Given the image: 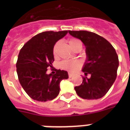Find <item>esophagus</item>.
<instances>
[{
	"label": "esophagus",
	"mask_w": 130,
	"mask_h": 130,
	"mask_svg": "<svg viewBox=\"0 0 130 130\" xmlns=\"http://www.w3.org/2000/svg\"><path fill=\"white\" fill-rule=\"evenodd\" d=\"M68 75H69V77H71L73 75V74L72 73H70V72H69V73H68Z\"/></svg>",
	"instance_id": "34e87169"
}]
</instances>
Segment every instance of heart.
<instances>
[{
  "mask_svg": "<svg viewBox=\"0 0 130 130\" xmlns=\"http://www.w3.org/2000/svg\"><path fill=\"white\" fill-rule=\"evenodd\" d=\"M69 42L70 46L73 49L78 44H82L81 42L79 40L75 39V38H71L69 40ZM59 45V42H57L54 46L53 48V55L56 56L57 53V49ZM61 69L64 70H67L69 71H75L82 66V62L79 60H65L63 61L60 64Z\"/></svg>",
  "mask_w": 130,
  "mask_h": 130,
  "instance_id": "heart-1",
  "label": "heart"
}]
</instances>
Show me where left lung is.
Segmentation results:
<instances>
[{"mask_svg":"<svg viewBox=\"0 0 130 130\" xmlns=\"http://www.w3.org/2000/svg\"><path fill=\"white\" fill-rule=\"evenodd\" d=\"M86 46L87 59L82 71L90 78L83 77L80 86H75L77 94L84 99L94 100L104 96L117 77L119 59L111 43L96 34L88 31H69Z\"/></svg>","mask_w":130,"mask_h":130,"instance_id":"8db88e82","label":"left lung"}]
</instances>
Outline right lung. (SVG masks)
I'll list each match as a JSON object with an SVG mask.
<instances>
[{"label": "right lung", "mask_w": 130, "mask_h": 130, "mask_svg": "<svg viewBox=\"0 0 130 130\" xmlns=\"http://www.w3.org/2000/svg\"><path fill=\"white\" fill-rule=\"evenodd\" d=\"M67 33L44 31L31 38L20 50L16 63L19 81L25 92L35 101L46 102L55 99L60 91L61 81L68 78L64 70L55 69V74L46 73L55 61V43Z\"/></svg>", "instance_id": "right-lung-1"}]
</instances>
